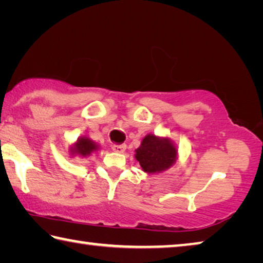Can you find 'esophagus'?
Returning a JSON list of instances; mask_svg holds the SVG:
<instances>
[{
	"label": "esophagus",
	"mask_w": 263,
	"mask_h": 263,
	"mask_svg": "<svg viewBox=\"0 0 263 263\" xmlns=\"http://www.w3.org/2000/svg\"><path fill=\"white\" fill-rule=\"evenodd\" d=\"M126 149V145L125 144H122V145H112V151L114 152H117V153H124Z\"/></svg>",
	"instance_id": "1"
}]
</instances>
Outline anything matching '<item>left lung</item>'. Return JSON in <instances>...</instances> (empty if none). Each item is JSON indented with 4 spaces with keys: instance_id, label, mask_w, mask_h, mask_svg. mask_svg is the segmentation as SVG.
Instances as JSON below:
<instances>
[{
    "instance_id": "8db88e82",
    "label": "left lung",
    "mask_w": 263,
    "mask_h": 263,
    "mask_svg": "<svg viewBox=\"0 0 263 263\" xmlns=\"http://www.w3.org/2000/svg\"><path fill=\"white\" fill-rule=\"evenodd\" d=\"M135 157L142 171L155 174L171 168L176 162L177 149L168 138L147 135L136 149Z\"/></svg>"
}]
</instances>
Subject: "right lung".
<instances>
[{
    "label": "right lung",
    "mask_w": 263,
    "mask_h": 263,
    "mask_svg": "<svg viewBox=\"0 0 263 263\" xmlns=\"http://www.w3.org/2000/svg\"><path fill=\"white\" fill-rule=\"evenodd\" d=\"M97 149H99V146H97V144H95L91 139H89L88 137H80L78 141L75 142L72 146V148H70V154L79 155V157L81 158H86Z\"/></svg>",
    "instance_id": "1"
}]
</instances>
